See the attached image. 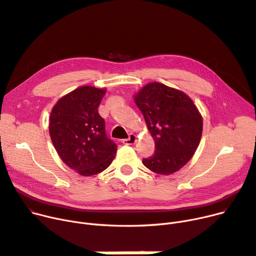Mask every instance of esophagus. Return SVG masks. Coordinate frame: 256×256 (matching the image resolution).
Listing matches in <instances>:
<instances>
[{
    "label": "esophagus",
    "mask_w": 256,
    "mask_h": 256,
    "mask_svg": "<svg viewBox=\"0 0 256 256\" xmlns=\"http://www.w3.org/2000/svg\"><path fill=\"white\" fill-rule=\"evenodd\" d=\"M136 141H137V136L135 134H130L128 138L122 140V143L126 144V146H132V144H134Z\"/></svg>",
    "instance_id": "obj_1"
}]
</instances>
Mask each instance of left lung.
<instances>
[{"label":"left lung","instance_id":"left-lung-1","mask_svg":"<svg viewBox=\"0 0 256 256\" xmlns=\"http://www.w3.org/2000/svg\"><path fill=\"white\" fill-rule=\"evenodd\" d=\"M135 102L154 140L156 152L142 160L156 174H170L192 159L202 136L203 120L185 93L163 84H146Z\"/></svg>","mask_w":256,"mask_h":256}]
</instances>
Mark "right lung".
<instances>
[{"label":"right lung","instance_id":"obj_1","mask_svg":"<svg viewBox=\"0 0 256 256\" xmlns=\"http://www.w3.org/2000/svg\"><path fill=\"white\" fill-rule=\"evenodd\" d=\"M104 88L80 86L62 97L52 108L49 132L60 159L82 176L104 172L115 158L116 143L106 134L98 106Z\"/></svg>","mask_w":256,"mask_h":256}]
</instances>
